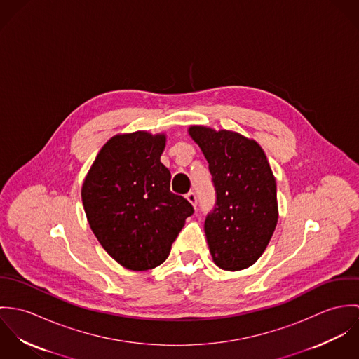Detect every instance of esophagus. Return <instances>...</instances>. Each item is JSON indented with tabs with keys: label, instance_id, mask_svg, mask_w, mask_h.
<instances>
[{
	"label": "esophagus",
	"instance_id": "obj_1",
	"mask_svg": "<svg viewBox=\"0 0 359 359\" xmlns=\"http://www.w3.org/2000/svg\"><path fill=\"white\" fill-rule=\"evenodd\" d=\"M187 199H188V202H189V203H192V205L196 207V203H198V198H196L195 192H188V194H187Z\"/></svg>",
	"mask_w": 359,
	"mask_h": 359
}]
</instances>
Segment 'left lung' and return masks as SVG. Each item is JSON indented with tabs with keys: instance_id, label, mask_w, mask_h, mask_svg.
Wrapping results in <instances>:
<instances>
[{
	"instance_id": "left-lung-1",
	"label": "left lung",
	"mask_w": 359,
	"mask_h": 359,
	"mask_svg": "<svg viewBox=\"0 0 359 359\" xmlns=\"http://www.w3.org/2000/svg\"><path fill=\"white\" fill-rule=\"evenodd\" d=\"M201 147L215 189V205L205 221L212 261L222 269L253 265L266 249L278 222L276 182L255 140L238 133L189 127Z\"/></svg>"
}]
</instances>
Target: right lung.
Wrapping results in <instances>:
<instances>
[{"instance_id":"obj_1","label":"right lung","mask_w":359,"mask_h":359,"mask_svg":"<svg viewBox=\"0 0 359 359\" xmlns=\"http://www.w3.org/2000/svg\"><path fill=\"white\" fill-rule=\"evenodd\" d=\"M165 135L147 131L114 135L91 165L81 189L90 226L107 255L133 271L156 268L194 214L170 191L160 161Z\"/></svg>"}]
</instances>
